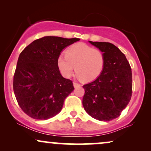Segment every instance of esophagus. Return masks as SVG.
Instances as JSON below:
<instances>
[{
  "instance_id": "esophagus-1",
  "label": "esophagus",
  "mask_w": 151,
  "mask_h": 151,
  "mask_svg": "<svg viewBox=\"0 0 151 151\" xmlns=\"http://www.w3.org/2000/svg\"><path fill=\"white\" fill-rule=\"evenodd\" d=\"M73 84H74V87H78V86H80V84H79V83L76 82V81H74V82H73Z\"/></svg>"
}]
</instances>
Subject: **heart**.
<instances>
[{"label": "heart", "mask_w": 151, "mask_h": 151, "mask_svg": "<svg viewBox=\"0 0 151 151\" xmlns=\"http://www.w3.org/2000/svg\"><path fill=\"white\" fill-rule=\"evenodd\" d=\"M105 55L101 50L84 43H76L67 48L65 55H59L58 66L65 77H70L74 67L81 80L90 81L101 75L104 69Z\"/></svg>", "instance_id": "heart-1"}]
</instances>
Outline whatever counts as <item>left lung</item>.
<instances>
[{
	"label": "left lung",
	"mask_w": 151,
	"mask_h": 151,
	"mask_svg": "<svg viewBox=\"0 0 151 151\" xmlns=\"http://www.w3.org/2000/svg\"><path fill=\"white\" fill-rule=\"evenodd\" d=\"M105 55L103 72L96 80L84 84L82 104L86 112L99 121L116 119L132 95V72L125 55L110 42H91Z\"/></svg>",
	"instance_id": "1"
}]
</instances>
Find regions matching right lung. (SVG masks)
<instances>
[{
    "instance_id": "obj_1",
    "label": "right lung",
    "mask_w": 151,
    "mask_h": 151,
    "mask_svg": "<svg viewBox=\"0 0 151 151\" xmlns=\"http://www.w3.org/2000/svg\"><path fill=\"white\" fill-rule=\"evenodd\" d=\"M79 40L46 36L35 40L20 54L13 91L18 105L29 116L46 120L62 110L74 88L72 81L60 74L58 58L64 48Z\"/></svg>"
}]
</instances>
